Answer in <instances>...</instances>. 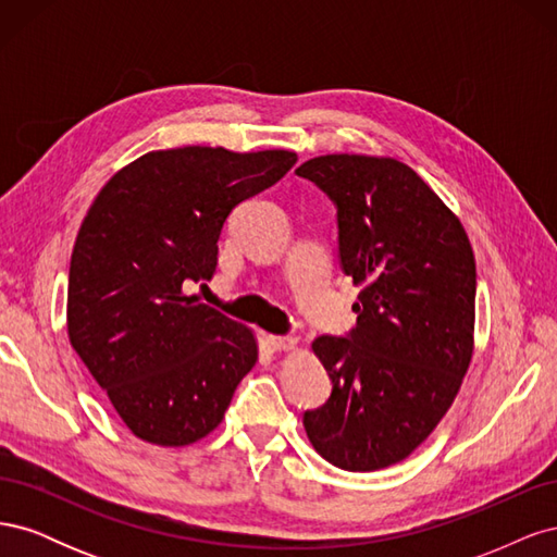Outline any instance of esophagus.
Listing matches in <instances>:
<instances>
[{
    "label": "esophagus",
    "mask_w": 557,
    "mask_h": 557,
    "mask_svg": "<svg viewBox=\"0 0 557 557\" xmlns=\"http://www.w3.org/2000/svg\"><path fill=\"white\" fill-rule=\"evenodd\" d=\"M264 344L272 348V350H293L297 348V339L293 336H274V334H267L264 336Z\"/></svg>",
    "instance_id": "1"
}]
</instances>
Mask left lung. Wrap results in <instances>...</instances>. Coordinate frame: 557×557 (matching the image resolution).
<instances>
[{
	"label": "left lung",
	"instance_id": "8db88e82",
	"mask_svg": "<svg viewBox=\"0 0 557 557\" xmlns=\"http://www.w3.org/2000/svg\"><path fill=\"white\" fill-rule=\"evenodd\" d=\"M297 174L336 205L342 269L360 288L350 336L311 344L332 395L305 430L334 467L376 471L409 458L460 391L474 352V250L460 218L395 158L320 156Z\"/></svg>",
	"mask_w": 557,
	"mask_h": 557
}]
</instances>
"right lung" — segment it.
<instances>
[{"instance_id": "add662e5", "label": "right lung", "mask_w": 557, "mask_h": 557, "mask_svg": "<svg viewBox=\"0 0 557 557\" xmlns=\"http://www.w3.org/2000/svg\"><path fill=\"white\" fill-rule=\"evenodd\" d=\"M295 162L293 150H150L115 172L83 218L66 334L139 440L170 448L205 440L256 367L252 330L183 288L215 274L232 209Z\"/></svg>"}]
</instances>
